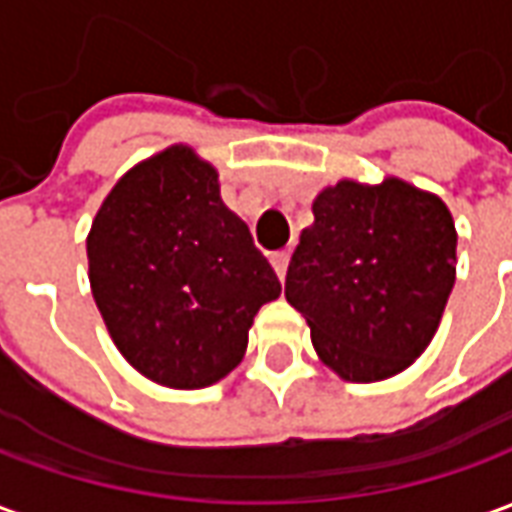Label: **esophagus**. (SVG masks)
Wrapping results in <instances>:
<instances>
[{
    "mask_svg": "<svg viewBox=\"0 0 512 512\" xmlns=\"http://www.w3.org/2000/svg\"><path fill=\"white\" fill-rule=\"evenodd\" d=\"M288 263H290L288 249H282V252H274V255H271V266H274V271L279 274V279H285V274H288Z\"/></svg>",
    "mask_w": 512,
    "mask_h": 512,
    "instance_id": "obj_1",
    "label": "esophagus"
}]
</instances>
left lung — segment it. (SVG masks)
I'll return each mask as SVG.
<instances>
[{
    "mask_svg": "<svg viewBox=\"0 0 512 512\" xmlns=\"http://www.w3.org/2000/svg\"><path fill=\"white\" fill-rule=\"evenodd\" d=\"M312 213L290 257L285 299L340 378L373 384L403 373L433 340L455 285L450 208L384 178L326 186Z\"/></svg>",
    "mask_w": 512,
    "mask_h": 512,
    "instance_id": "obj_1",
    "label": "left lung"
}]
</instances>
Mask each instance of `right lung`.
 <instances>
[{
	"label": "right lung",
	"instance_id": "obj_1",
	"mask_svg": "<svg viewBox=\"0 0 512 512\" xmlns=\"http://www.w3.org/2000/svg\"><path fill=\"white\" fill-rule=\"evenodd\" d=\"M90 288L128 365L161 386L216 384L246 354L257 310L282 293L219 172L189 145L139 161L87 235Z\"/></svg>",
	"mask_w": 512,
	"mask_h": 512
}]
</instances>
